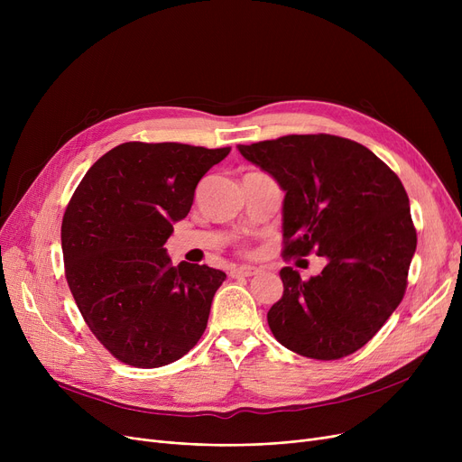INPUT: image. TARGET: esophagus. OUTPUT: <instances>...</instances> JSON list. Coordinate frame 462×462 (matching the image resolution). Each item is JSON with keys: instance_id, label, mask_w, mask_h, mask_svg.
I'll return each mask as SVG.
<instances>
[{"instance_id": "esophagus-1", "label": "esophagus", "mask_w": 462, "mask_h": 462, "mask_svg": "<svg viewBox=\"0 0 462 462\" xmlns=\"http://www.w3.org/2000/svg\"><path fill=\"white\" fill-rule=\"evenodd\" d=\"M230 273L232 277H253L258 273V268H254V265H239V268H234Z\"/></svg>"}]
</instances>
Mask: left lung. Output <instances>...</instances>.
<instances>
[{"label": "left lung", "mask_w": 462, "mask_h": 462, "mask_svg": "<svg viewBox=\"0 0 462 462\" xmlns=\"http://www.w3.org/2000/svg\"><path fill=\"white\" fill-rule=\"evenodd\" d=\"M239 153L286 192L282 256H326L303 281L282 268L270 309L277 341L310 359H341L365 346L402 301L418 236L408 194L365 145L333 134H288Z\"/></svg>", "instance_id": "obj_1"}]
</instances>
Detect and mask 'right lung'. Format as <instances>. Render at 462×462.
I'll return each mask as SVG.
<instances>
[{
	"label": "right lung",
	"instance_id": "obj_1",
	"mask_svg": "<svg viewBox=\"0 0 462 462\" xmlns=\"http://www.w3.org/2000/svg\"><path fill=\"white\" fill-rule=\"evenodd\" d=\"M230 148L125 142L97 161L65 209V277L79 310L121 363L155 369L206 331L226 273L172 265L162 245L190 211L194 189Z\"/></svg>",
	"mask_w": 462,
	"mask_h": 462
}]
</instances>
